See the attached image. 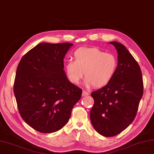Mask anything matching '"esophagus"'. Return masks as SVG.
Returning a JSON list of instances; mask_svg holds the SVG:
<instances>
[{"label": "esophagus", "mask_w": 154, "mask_h": 154, "mask_svg": "<svg viewBox=\"0 0 154 154\" xmlns=\"http://www.w3.org/2000/svg\"><path fill=\"white\" fill-rule=\"evenodd\" d=\"M87 95H88V93L87 92V91H82V97H85V96H87Z\"/></svg>", "instance_id": "obj_1"}]
</instances>
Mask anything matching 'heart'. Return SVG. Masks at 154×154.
<instances>
[{"label": "heart", "instance_id": "heart-1", "mask_svg": "<svg viewBox=\"0 0 154 154\" xmlns=\"http://www.w3.org/2000/svg\"><path fill=\"white\" fill-rule=\"evenodd\" d=\"M74 57L75 60H69L65 67L67 79L73 84H79L85 74L87 87H103L116 73L118 59L112 53L97 48H80L75 51Z\"/></svg>", "mask_w": 154, "mask_h": 154}]
</instances>
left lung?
<instances>
[{"label": "left lung", "mask_w": 154, "mask_h": 154, "mask_svg": "<svg viewBox=\"0 0 154 154\" xmlns=\"http://www.w3.org/2000/svg\"><path fill=\"white\" fill-rule=\"evenodd\" d=\"M109 43L117 50L116 73L108 84L91 93L94 105L90 113L94 128L104 137L117 135L133 122L143 93L138 63L122 44Z\"/></svg>", "instance_id": "1"}]
</instances>
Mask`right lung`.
<instances>
[{
    "label": "right lung",
    "mask_w": 154,
    "mask_h": 154,
    "mask_svg": "<svg viewBox=\"0 0 154 154\" xmlns=\"http://www.w3.org/2000/svg\"><path fill=\"white\" fill-rule=\"evenodd\" d=\"M73 44L40 43L18 64L14 95L22 119L42 133H54L66 125L81 88L67 79L63 58Z\"/></svg>",
    "instance_id": "right-lung-1"
}]
</instances>
